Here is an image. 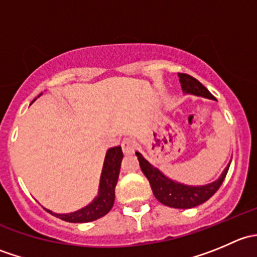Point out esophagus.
Instances as JSON below:
<instances>
[{
	"instance_id": "obj_1",
	"label": "esophagus",
	"mask_w": 257,
	"mask_h": 257,
	"mask_svg": "<svg viewBox=\"0 0 257 257\" xmlns=\"http://www.w3.org/2000/svg\"><path fill=\"white\" fill-rule=\"evenodd\" d=\"M121 149H123L124 154H133L134 150H136V143L129 138L123 139V142H121Z\"/></svg>"
}]
</instances>
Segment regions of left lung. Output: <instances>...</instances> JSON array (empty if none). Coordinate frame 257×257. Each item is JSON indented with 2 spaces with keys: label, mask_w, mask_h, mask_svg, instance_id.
<instances>
[{
  "label": "left lung",
  "mask_w": 257,
  "mask_h": 257,
  "mask_svg": "<svg viewBox=\"0 0 257 257\" xmlns=\"http://www.w3.org/2000/svg\"><path fill=\"white\" fill-rule=\"evenodd\" d=\"M178 76L184 94H193L196 97H204L208 98V99L216 100L198 79L184 73H179ZM136 155L138 157L142 172L149 180L153 194L157 198V200L160 201L163 205L175 209L195 208V206L209 200L216 193L217 189L221 186L222 181L227 174V170H229L230 163H231L230 162L227 164V167L220 174V177L212 183L205 184V185H186L180 181L168 178L157 167L150 164L139 152H136Z\"/></svg>",
  "instance_id": "obj_1"
}]
</instances>
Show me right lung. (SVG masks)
Listing matches in <instances>:
<instances>
[{"mask_svg":"<svg viewBox=\"0 0 257 257\" xmlns=\"http://www.w3.org/2000/svg\"><path fill=\"white\" fill-rule=\"evenodd\" d=\"M121 159H123V152H121L120 145L109 148L107 150L99 179L98 195L84 208L76 210L73 212H68V214H57V212L45 208L46 211L67 222H89L107 215L113 208L114 199H115L114 190H115V185L118 183Z\"/></svg>","mask_w":257,"mask_h":257,"instance_id":"right-lung-1","label":"right lung"}]
</instances>
